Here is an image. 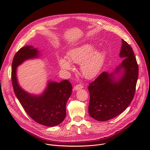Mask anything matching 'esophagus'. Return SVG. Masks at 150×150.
Instances as JSON below:
<instances>
[{"label": "esophagus", "instance_id": "34e87169", "mask_svg": "<svg viewBox=\"0 0 150 150\" xmlns=\"http://www.w3.org/2000/svg\"><path fill=\"white\" fill-rule=\"evenodd\" d=\"M83 87L82 85H81V84H78V85H76V86H75L74 89H75V90H80V89L82 88Z\"/></svg>", "mask_w": 150, "mask_h": 150}]
</instances>
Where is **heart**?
I'll list each match as a JSON object with an SVG mask.
<instances>
[{
    "label": "heart",
    "instance_id": "b5f03b06",
    "mask_svg": "<svg viewBox=\"0 0 150 150\" xmlns=\"http://www.w3.org/2000/svg\"><path fill=\"white\" fill-rule=\"evenodd\" d=\"M96 46L93 43H85L73 47L68 52V58L65 57L58 58L60 68L64 71L72 69L71 63H79L80 70L83 76L87 79L96 76L105 62L107 52L105 50H96Z\"/></svg>",
    "mask_w": 150,
    "mask_h": 150
}]
</instances>
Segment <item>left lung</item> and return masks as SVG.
Wrapping results in <instances>:
<instances>
[{
    "mask_svg": "<svg viewBox=\"0 0 150 150\" xmlns=\"http://www.w3.org/2000/svg\"><path fill=\"white\" fill-rule=\"evenodd\" d=\"M119 56L125 58L114 72L101 73L88 87V113L98 121H107L122 113L134 97L138 65L131 46L123 39ZM116 74H120L119 78ZM118 76V75H117Z\"/></svg>",
    "mask_w": 150,
    "mask_h": 150,
    "instance_id": "left-lung-1",
    "label": "left lung"
}]
</instances>
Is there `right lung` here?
<instances>
[{
	"instance_id": "obj_1",
	"label": "right lung",
	"mask_w": 150,
	"mask_h": 150,
	"mask_svg": "<svg viewBox=\"0 0 150 150\" xmlns=\"http://www.w3.org/2000/svg\"><path fill=\"white\" fill-rule=\"evenodd\" d=\"M39 51L31 46L21 48L14 56L12 65V83L14 93L28 116L37 123L52 127L61 123L66 117L67 102L72 94L69 81H49L41 95L30 94L21 88L16 77V68L25 60L37 58Z\"/></svg>"
}]
</instances>
